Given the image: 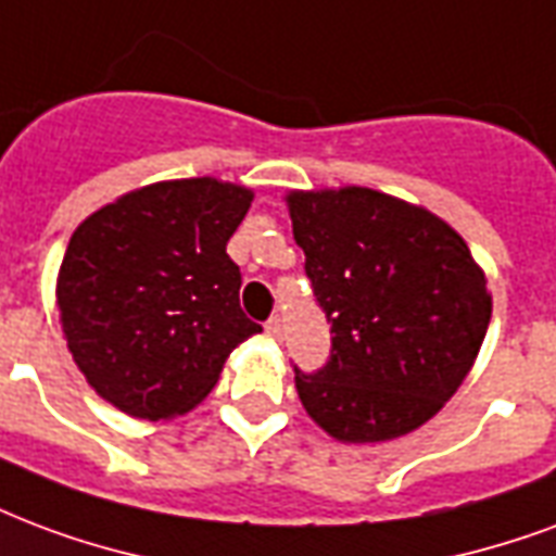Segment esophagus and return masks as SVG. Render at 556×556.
I'll use <instances>...</instances> for the list:
<instances>
[{
	"label": "esophagus",
	"instance_id": "esophagus-1",
	"mask_svg": "<svg viewBox=\"0 0 556 556\" xmlns=\"http://www.w3.org/2000/svg\"><path fill=\"white\" fill-rule=\"evenodd\" d=\"M265 332L270 336V339H277V341L282 339V332H286V330H282V318H277V315H274V318L265 324Z\"/></svg>",
	"mask_w": 556,
	"mask_h": 556
}]
</instances>
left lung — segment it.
Listing matches in <instances>:
<instances>
[{
    "mask_svg": "<svg viewBox=\"0 0 556 556\" xmlns=\"http://www.w3.org/2000/svg\"><path fill=\"white\" fill-rule=\"evenodd\" d=\"M330 362L294 371L300 404L344 445L427 425L471 371L492 318L483 267L425 205L344 185L286 197Z\"/></svg>",
    "mask_w": 556,
    "mask_h": 556,
    "instance_id": "left-lung-1",
    "label": "left lung"
}]
</instances>
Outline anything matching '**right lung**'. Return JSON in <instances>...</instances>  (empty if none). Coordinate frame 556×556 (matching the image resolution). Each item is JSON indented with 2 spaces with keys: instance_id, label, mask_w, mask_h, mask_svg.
Returning a JSON list of instances; mask_svg holds the SVG:
<instances>
[{
  "instance_id": "right-lung-1",
  "label": "right lung",
  "mask_w": 556,
  "mask_h": 556,
  "mask_svg": "<svg viewBox=\"0 0 556 556\" xmlns=\"http://www.w3.org/2000/svg\"><path fill=\"white\" fill-rule=\"evenodd\" d=\"M253 191L212 176L143 185L85 217L61 262V330L90 389L121 413L170 421L215 389L262 332L238 303L226 241Z\"/></svg>"
}]
</instances>
